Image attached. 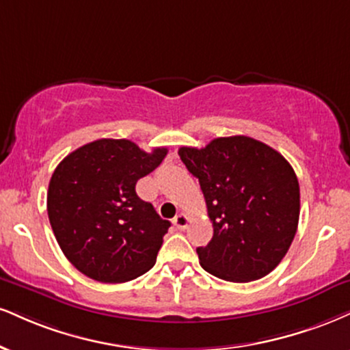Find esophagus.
Returning <instances> with one entry per match:
<instances>
[{
    "label": "esophagus",
    "mask_w": 350,
    "mask_h": 350,
    "mask_svg": "<svg viewBox=\"0 0 350 350\" xmlns=\"http://www.w3.org/2000/svg\"><path fill=\"white\" fill-rule=\"evenodd\" d=\"M172 223H174V226L178 230H186L187 228V225H189V218H187V215L186 213H179L178 217L174 218V220H172Z\"/></svg>",
    "instance_id": "34e87169"
}]
</instances>
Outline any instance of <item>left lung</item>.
I'll use <instances>...</instances> for the list:
<instances>
[{"label": "left lung", "mask_w": 350, "mask_h": 350, "mask_svg": "<svg viewBox=\"0 0 350 350\" xmlns=\"http://www.w3.org/2000/svg\"><path fill=\"white\" fill-rule=\"evenodd\" d=\"M199 179L213 238L197 247L200 266L218 279H262L280 264L295 238L300 186L279 151L244 135L215 138L205 148H179Z\"/></svg>", "instance_id": "obj_1"}]
</instances>
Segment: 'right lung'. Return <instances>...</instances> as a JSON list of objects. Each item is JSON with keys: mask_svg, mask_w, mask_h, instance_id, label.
I'll list each match as a JSON object with an SVG mask.
<instances>
[{"mask_svg": "<svg viewBox=\"0 0 350 350\" xmlns=\"http://www.w3.org/2000/svg\"><path fill=\"white\" fill-rule=\"evenodd\" d=\"M166 154L167 148L146 153L125 138H100L55 167L49 220L63 254L84 275L120 284L154 266L171 223L137 196L135 186Z\"/></svg>", "mask_w": 350, "mask_h": 350, "instance_id": "right-lung-1", "label": "right lung"}]
</instances>
